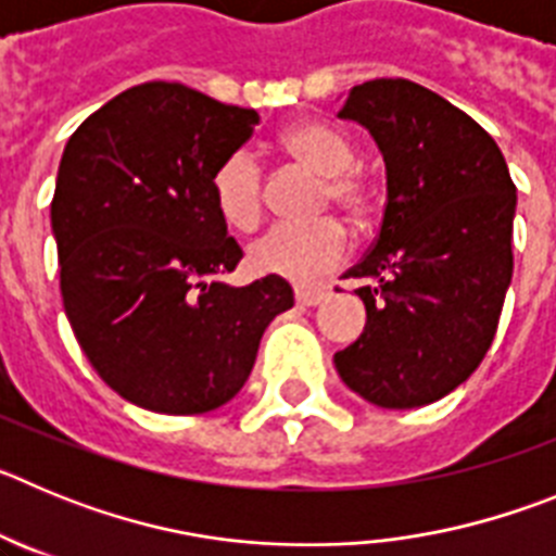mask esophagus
I'll list each match as a JSON object with an SVG mask.
<instances>
[{"label": "esophagus", "instance_id": "1", "mask_svg": "<svg viewBox=\"0 0 556 556\" xmlns=\"http://www.w3.org/2000/svg\"><path fill=\"white\" fill-rule=\"evenodd\" d=\"M328 298L326 287H294V301L301 303V306H317Z\"/></svg>", "mask_w": 556, "mask_h": 556}]
</instances>
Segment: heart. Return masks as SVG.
Segmentation results:
<instances>
[{
    "instance_id": "b5f03b06",
    "label": "heart",
    "mask_w": 556,
    "mask_h": 556,
    "mask_svg": "<svg viewBox=\"0 0 556 556\" xmlns=\"http://www.w3.org/2000/svg\"><path fill=\"white\" fill-rule=\"evenodd\" d=\"M281 147L308 172L323 178V205H333L351 219L370 211V186L351 169L356 161L351 139L326 122H298L287 127ZM211 200L219 219L233 230H250L262 214V169L250 152L239 150L223 161L211 178ZM345 255V230L333 219L308 225H275L248 248V264L258 275L312 281L337 267Z\"/></svg>"
}]
</instances>
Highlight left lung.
Instances as JSON below:
<instances>
[{
	"label": "left lung",
	"mask_w": 556,
	"mask_h": 556,
	"mask_svg": "<svg viewBox=\"0 0 556 556\" xmlns=\"http://www.w3.org/2000/svg\"><path fill=\"white\" fill-rule=\"evenodd\" d=\"M339 119L384 155L387 205L372 250L345 273L362 281L365 331L333 365L381 409L434 404L481 365L513 281L507 161L468 113L401 77L353 86Z\"/></svg>",
	"instance_id": "obj_1"
}]
</instances>
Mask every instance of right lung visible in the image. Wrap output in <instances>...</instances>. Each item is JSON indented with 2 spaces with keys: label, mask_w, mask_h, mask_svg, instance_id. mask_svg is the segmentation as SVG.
<instances>
[{
  "label": "right lung",
  "mask_w": 556,
  "mask_h": 556,
  "mask_svg": "<svg viewBox=\"0 0 556 556\" xmlns=\"http://www.w3.org/2000/svg\"><path fill=\"white\" fill-rule=\"evenodd\" d=\"M258 113L180 83H144L66 141L52 198L63 308L100 378L161 415H203L242 390L269 323L294 306L283 278L230 287L242 248L211 178Z\"/></svg>",
  "instance_id": "add662e5"
}]
</instances>
